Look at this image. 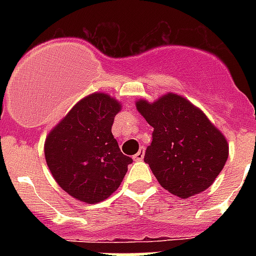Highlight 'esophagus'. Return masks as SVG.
Returning a JSON list of instances; mask_svg holds the SVG:
<instances>
[{
	"label": "esophagus",
	"mask_w": 256,
	"mask_h": 256,
	"mask_svg": "<svg viewBox=\"0 0 256 256\" xmlns=\"http://www.w3.org/2000/svg\"><path fill=\"white\" fill-rule=\"evenodd\" d=\"M144 158V148H140V152H136V156H132V160H136V162H140V160H142Z\"/></svg>",
	"instance_id": "34e87169"
}]
</instances>
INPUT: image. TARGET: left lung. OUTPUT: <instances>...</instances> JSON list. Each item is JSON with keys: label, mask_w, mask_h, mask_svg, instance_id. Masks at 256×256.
I'll use <instances>...</instances> for the list:
<instances>
[{"label": "left lung", "mask_w": 256, "mask_h": 256, "mask_svg": "<svg viewBox=\"0 0 256 256\" xmlns=\"http://www.w3.org/2000/svg\"><path fill=\"white\" fill-rule=\"evenodd\" d=\"M136 106L154 128L144 162L160 186L183 199L208 188L228 158L223 132L200 108L174 92L154 102L138 100Z\"/></svg>", "instance_id": "1"}]
</instances>
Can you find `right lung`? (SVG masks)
<instances>
[{"label": "right lung", "mask_w": 256, "mask_h": 256, "mask_svg": "<svg viewBox=\"0 0 256 256\" xmlns=\"http://www.w3.org/2000/svg\"><path fill=\"white\" fill-rule=\"evenodd\" d=\"M122 104L106 92L84 96L45 140V160L62 190L77 200L98 203L120 186L128 164L112 136L114 116Z\"/></svg>", "instance_id": "right-lung-1"}]
</instances>
